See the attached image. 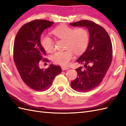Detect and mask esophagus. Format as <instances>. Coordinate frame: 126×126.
Returning <instances> with one entry per match:
<instances>
[{
	"instance_id": "1",
	"label": "esophagus",
	"mask_w": 126,
	"mask_h": 126,
	"mask_svg": "<svg viewBox=\"0 0 126 126\" xmlns=\"http://www.w3.org/2000/svg\"><path fill=\"white\" fill-rule=\"evenodd\" d=\"M69 69V68L66 67V66H62V70H65Z\"/></svg>"
}]
</instances>
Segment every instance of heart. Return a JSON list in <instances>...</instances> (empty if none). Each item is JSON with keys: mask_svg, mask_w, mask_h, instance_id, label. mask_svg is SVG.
Segmentation results:
<instances>
[{"mask_svg": "<svg viewBox=\"0 0 126 126\" xmlns=\"http://www.w3.org/2000/svg\"><path fill=\"white\" fill-rule=\"evenodd\" d=\"M52 32L56 38L65 41L64 51H57L52 55L53 62L58 64L66 65L73 58V51L79 55L86 49L89 41V32L84 28L74 29L63 25L53 29ZM43 48L47 52H52L54 48L53 39L48 35H43L40 40Z\"/></svg>", "mask_w": 126, "mask_h": 126, "instance_id": "heart-1", "label": "heart"}]
</instances>
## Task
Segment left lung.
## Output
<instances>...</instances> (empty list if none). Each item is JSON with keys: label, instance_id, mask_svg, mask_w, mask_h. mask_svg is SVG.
Listing matches in <instances>:
<instances>
[{"label": "left lung", "instance_id": "obj_1", "mask_svg": "<svg viewBox=\"0 0 126 126\" xmlns=\"http://www.w3.org/2000/svg\"><path fill=\"white\" fill-rule=\"evenodd\" d=\"M70 25L86 28L89 41L86 50L76 60L83 66L76 69L77 77L71 82V87L79 92L94 89L102 81L112 60L113 49L110 37L104 29L88 20H80Z\"/></svg>", "mask_w": 126, "mask_h": 126}]
</instances>
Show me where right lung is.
I'll return each instance as SVG.
<instances>
[{"label":"right lung","mask_w":126,"mask_h":126,"mask_svg":"<svg viewBox=\"0 0 126 126\" xmlns=\"http://www.w3.org/2000/svg\"><path fill=\"white\" fill-rule=\"evenodd\" d=\"M53 24L47 20H33L22 26L15 38L13 59L16 68L24 82L34 90L49 89L55 77L62 72L57 65L50 64L46 69L39 66V61L45 60L46 55L40 42L41 35Z\"/></svg>","instance_id":"1"}]
</instances>
